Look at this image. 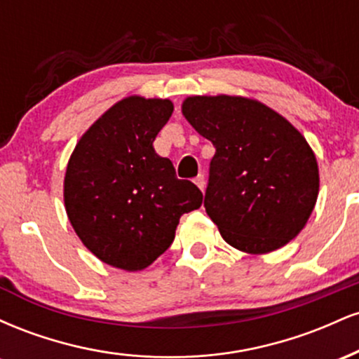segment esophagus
I'll use <instances>...</instances> for the list:
<instances>
[{"label":"esophagus","instance_id":"34e87169","mask_svg":"<svg viewBox=\"0 0 359 359\" xmlns=\"http://www.w3.org/2000/svg\"><path fill=\"white\" fill-rule=\"evenodd\" d=\"M194 182L197 184V187L201 189V191H204V187H205V177H204V174H199L196 177V180H194Z\"/></svg>","mask_w":359,"mask_h":359}]
</instances>
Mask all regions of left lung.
Instances as JSON below:
<instances>
[{
	"instance_id": "obj_1",
	"label": "left lung",
	"mask_w": 359,
	"mask_h": 359,
	"mask_svg": "<svg viewBox=\"0 0 359 359\" xmlns=\"http://www.w3.org/2000/svg\"><path fill=\"white\" fill-rule=\"evenodd\" d=\"M182 113L216 148L204 208L221 236L257 255L294 240L319 192V168L306 138L269 106L246 97H187Z\"/></svg>"
}]
</instances>
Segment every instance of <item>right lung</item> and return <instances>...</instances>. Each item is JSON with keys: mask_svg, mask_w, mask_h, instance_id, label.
Here are the masks:
<instances>
[{"mask_svg": "<svg viewBox=\"0 0 359 359\" xmlns=\"http://www.w3.org/2000/svg\"><path fill=\"white\" fill-rule=\"evenodd\" d=\"M172 111L168 100L126 97L86 131L69 160V221L86 248L116 269H147L172 245L180 216L203 204V192L177 179L154 148Z\"/></svg>", "mask_w": 359, "mask_h": 359, "instance_id": "add662e5", "label": "right lung"}]
</instances>
